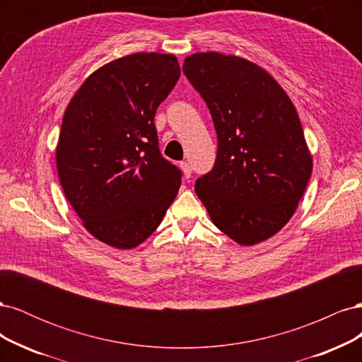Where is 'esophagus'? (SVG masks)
Wrapping results in <instances>:
<instances>
[{
    "mask_svg": "<svg viewBox=\"0 0 362 362\" xmlns=\"http://www.w3.org/2000/svg\"><path fill=\"white\" fill-rule=\"evenodd\" d=\"M180 168L182 169V173H184L185 178H190L192 177V168H190V164L187 161H181L180 163Z\"/></svg>",
    "mask_w": 362,
    "mask_h": 362,
    "instance_id": "34e87169",
    "label": "esophagus"
}]
</instances>
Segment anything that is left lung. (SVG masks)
Segmentation results:
<instances>
[{"label":"left lung","mask_w":362,"mask_h":362,"mask_svg":"<svg viewBox=\"0 0 362 362\" xmlns=\"http://www.w3.org/2000/svg\"><path fill=\"white\" fill-rule=\"evenodd\" d=\"M182 72L201 93L217 133L214 168L194 192L211 222L243 246L286 226L313 172L296 107L258 64L221 52H198Z\"/></svg>","instance_id":"obj_1"}]
</instances>
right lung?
Here are the masks:
<instances>
[{"instance_id":"right-lung-1","label":"right lung","mask_w":362,"mask_h":362,"mask_svg":"<svg viewBox=\"0 0 362 362\" xmlns=\"http://www.w3.org/2000/svg\"><path fill=\"white\" fill-rule=\"evenodd\" d=\"M181 75L172 54L136 52L87 76L63 115L56 149L64 196L84 228L117 249L144 243L177 198L154 117Z\"/></svg>"}]
</instances>
